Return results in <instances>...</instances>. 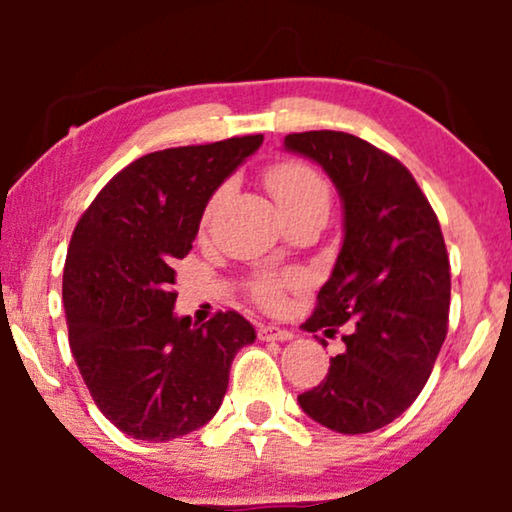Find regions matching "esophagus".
<instances>
[{
    "instance_id": "1",
    "label": "esophagus",
    "mask_w": 512,
    "mask_h": 512,
    "mask_svg": "<svg viewBox=\"0 0 512 512\" xmlns=\"http://www.w3.org/2000/svg\"><path fill=\"white\" fill-rule=\"evenodd\" d=\"M258 338L265 340V342H272V340H291L293 333L286 331V328H277V326H261L258 328Z\"/></svg>"
}]
</instances>
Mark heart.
<instances>
[{
    "label": "heart",
    "instance_id": "b5f03b06",
    "mask_svg": "<svg viewBox=\"0 0 512 512\" xmlns=\"http://www.w3.org/2000/svg\"><path fill=\"white\" fill-rule=\"evenodd\" d=\"M265 186L275 198L279 212L289 216L298 209L312 207V205H328V188L317 172L312 170L310 165L298 163V160H282V163H275L268 167L265 172ZM223 195L216 191L209 200L205 209V219L214 214L216 205H219ZM303 284V277L291 272V275H272V272H263V275H256L251 279V296H254L258 303L265 307H275L282 303L286 289H296V286Z\"/></svg>",
    "mask_w": 512,
    "mask_h": 512
}]
</instances>
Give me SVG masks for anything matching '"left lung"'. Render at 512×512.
I'll use <instances>...</instances> for the list:
<instances>
[{"instance_id": "left-lung-1", "label": "left lung", "mask_w": 512, "mask_h": 512, "mask_svg": "<svg viewBox=\"0 0 512 512\" xmlns=\"http://www.w3.org/2000/svg\"><path fill=\"white\" fill-rule=\"evenodd\" d=\"M284 149L324 167L345 212L338 261L305 324L326 335L347 324L345 352L298 403L331 431L382 429L424 389L447 335L450 258L438 216L408 167L361 137L293 132Z\"/></svg>"}]
</instances>
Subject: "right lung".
<instances>
[{
    "label": "right lung",
    "instance_id": "obj_1",
    "mask_svg": "<svg viewBox=\"0 0 512 512\" xmlns=\"http://www.w3.org/2000/svg\"><path fill=\"white\" fill-rule=\"evenodd\" d=\"M263 135L137 158L97 193L69 242V347L97 408L137 440L186 436L216 415L230 363L256 340L235 310L191 326L174 314V265L193 249L216 188Z\"/></svg>",
    "mask_w": 512,
    "mask_h": 512
}]
</instances>
